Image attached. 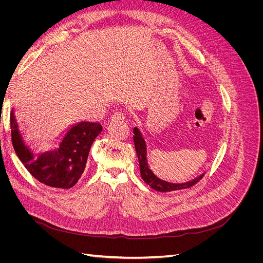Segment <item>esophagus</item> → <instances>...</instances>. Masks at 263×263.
Instances as JSON below:
<instances>
[{
  "mask_svg": "<svg viewBox=\"0 0 263 263\" xmlns=\"http://www.w3.org/2000/svg\"><path fill=\"white\" fill-rule=\"evenodd\" d=\"M124 118L125 117L121 112H115L112 116H110V119H112V121H123Z\"/></svg>",
  "mask_w": 263,
  "mask_h": 263,
  "instance_id": "obj_1",
  "label": "esophagus"
}]
</instances>
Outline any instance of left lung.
<instances>
[{
	"instance_id": "8db88e82",
	"label": "left lung",
	"mask_w": 263,
	"mask_h": 263,
	"mask_svg": "<svg viewBox=\"0 0 263 263\" xmlns=\"http://www.w3.org/2000/svg\"><path fill=\"white\" fill-rule=\"evenodd\" d=\"M133 133H134L135 149H136V154L139 161L140 176L142 180H144L151 189L158 191V192H171V191H178V190H183V189L193 186L195 183H197L203 178L204 173H202L201 176L194 178L193 180L184 182V183H171L158 178L153 172V170L150 169V166L148 164L147 145L144 137H142V134L140 133V130L137 128V127H135Z\"/></svg>"
}]
</instances>
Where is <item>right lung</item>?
<instances>
[{
    "mask_svg": "<svg viewBox=\"0 0 263 263\" xmlns=\"http://www.w3.org/2000/svg\"><path fill=\"white\" fill-rule=\"evenodd\" d=\"M11 129L15 153L31 176L48 186L70 189L81 178L91 146L103 128L99 123L73 124L60 135L51 149L43 151L26 140L14 108Z\"/></svg>",
    "mask_w": 263,
    "mask_h": 263,
    "instance_id": "right-lung-1",
    "label": "right lung"
}]
</instances>
